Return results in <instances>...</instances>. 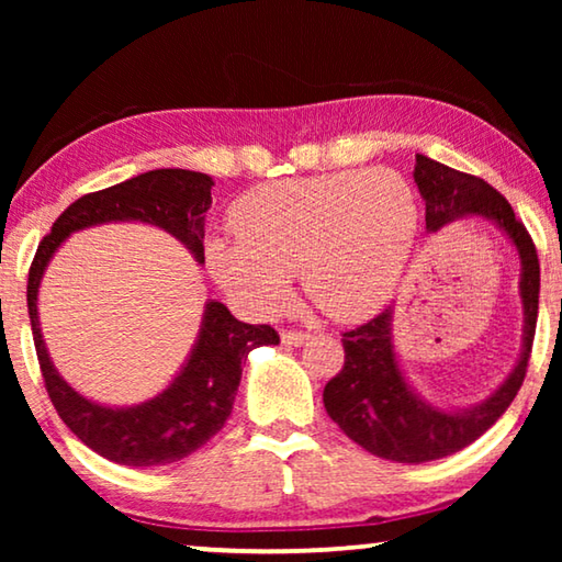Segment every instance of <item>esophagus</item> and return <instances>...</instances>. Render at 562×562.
Listing matches in <instances>:
<instances>
[{
  "instance_id": "34e87169",
  "label": "esophagus",
  "mask_w": 562,
  "mask_h": 562,
  "mask_svg": "<svg viewBox=\"0 0 562 562\" xmlns=\"http://www.w3.org/2000/svg\"><path fill=\"white\" fill-rule=\"evenodd\" d=\"M280 337H282V345H288V347H300L310 339V335H304V331H290V329H284Z\"/></svg>"
}]
</instances>
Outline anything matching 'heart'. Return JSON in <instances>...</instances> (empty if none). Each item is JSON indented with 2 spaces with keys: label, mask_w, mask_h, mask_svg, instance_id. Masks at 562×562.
<instances>
[{
  "label": "heart",
  "mask_w": 562,
  "mask_h": 562,
  "mask_svg": "<svg viewBox=\"0 0 562 562\" xmlns=\"http://www.w3.org/2000/svg\"><path fill=\"white\" fill-rule=\"evenodd\" d=\"M233 225L240 237H211L205 265L247 315H278L300 272L304 292L331 319L361 322L402 280L418 203L396 170H335L252 188L233 207Z\"/></svg>",
  "instance_id": "heart-1"
}]
</instances>
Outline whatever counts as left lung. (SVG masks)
I'll use <instances>...</instances> for the list:
<instances>
[{
    "mask_svg": "<svg viewBox=\"0 0 562 562\" xmlns=\"http://www.w3.org/2000/svg\"><path fill=\"white\" fill-rule=\"evenodd\" d=\"M414 183L426 203L429 233L475 215L496 225L516 247L522 337L510 374L483 402L465 408H441L426 402L404 374L394 347V307L367 325L345 331V367L325 386V408L331 422L361 449L396 463H426L461 451L506 414L526 379L540 294L536 245L496 188L422 154H416Z\"/></svg>",
    "mask_w": 562,
    "mask_h": 562,
    "instance_id": "obj_1",
    "label": "left lung"
}]
</instances>
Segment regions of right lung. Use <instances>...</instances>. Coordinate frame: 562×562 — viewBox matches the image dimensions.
Wrapping results in <instances>:
<instances>
[{
	"mask_svg": "<svg viewBox=\"0 0 562 562\" xmlns=\"http://www.w3.org/2000/svg\"><path fill=\"white\" fill-rule=\"evenodd\" d=\"M213 178L183 168H158L71 203L34 255L26 307L46 392L61 422L103 459L133 469L168 465L201 449L223 429L233 412L243 364L255 347L278 345L268 325H245L223 302L207 300L195 345L170 384L131 406L99 404L66 382L54 367L40 325V288L46 268L74 233L109 223L156 225L205 262V215L213 205Z\"/></svg>",
	"mask_w": 562,
	"mask_h": 562,
	"instance_id": "add662e5",
	"label": "right lung"
}]
</instances>
